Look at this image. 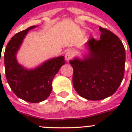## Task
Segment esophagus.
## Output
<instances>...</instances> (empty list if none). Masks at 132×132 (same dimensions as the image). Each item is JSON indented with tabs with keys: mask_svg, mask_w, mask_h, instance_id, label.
I'll return each mask as SVG.
<instances>
[{
	"mask_svg": "<svg viewBox=\"0 0 132 132\" xmlns=\"http://www.w3.org/2000/svg\"><path fill=\"white\" fill-rule=\"evenodd\" d=\"M73 55H74V52L72 50H67L65 55V57L66 61H69V60H71L73 57Z\"/></svg>",
	"mask_w": 132,
	"mask_h": 132,
	"instance_id": "obj_1",
	"label": "esophagus"
}]
</instances>
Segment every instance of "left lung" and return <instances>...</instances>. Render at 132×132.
<instances>
[{
  "instance_id": "left-lung-1",
  "label": "left lung",
  "mask_w": 132,
  "mask_h": 132,
  "mask_svg": "<svg viewBox=\"0 0 132 132\" xmlns=\"http://www.w3.org/2000/svg\"><path fill=\"white\" fill-rule=\"evenodd\" d=\"M99 40L90 38L88 53L83 59L75 57L73 85L81 97L99 101L112 96L120 87L125 69L126 51L121 40L108 30L99 27Z\"/></svg>"
}]
</instances>
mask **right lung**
Returning a JSON list of instances; mask_svg holds the SVG:
<instances>
[{
  "label": "right lung",
  "mask_w": 132,
  "mask_h": 132,
  "mask_svg": "<svg viewBox=\"0 0 132 132\" xmlns=\"http://www.w3.org/2000/svg\"><path fill=\"white\" fill-rule=\"evenodd\" d=\"M36 27L32 26L15 34L7 44L4 55L6 77L10 88L18 98L31 103L40 102L49 97L52 80L65 63L64 56H59L48 59L32 69L19 64L16 54L26 35Z\"/></svg>",
  "instance_id": "obj_1"
}]
</instances>
